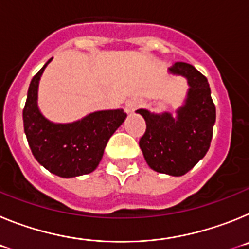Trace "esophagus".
Here are the masks:
<instances>
[{"mask_svg":"<svg viewBox=\"0 0 249 249\" xmlns=\"http://www.w3.org/2000/svg\"><path fill=\"white\" fill-rule=\"evenodd\" d=\"M138 106H140V102L136 100H131L127 102V106H126V111L127 112H133L136 108H137Z\"/></svg>","mask_w":249,"mask_h":249,"instance_id":"34e87169","label":"esophagus"}]
</instances>
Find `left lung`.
Listing matches in <instances>:
<instances>
[{
    "label": "left lung",
    "mask_w": 249,
    "mask_h": 249,
    "mask_svg": "<svg viewBox=\"0 0 249 249\" xmlns=\"http://www.w3.org/2000/svg\"><path fill=\"white\" fill-rule=\"evenodd\" d=\"M169 71L186 77L190 85L186 105L169 113L155 114L138 109L146 121V132L140 140L147 164L153 171L169 176H183L204 157L211 146L215 106L206 76L192 65L176 62Z\"/></svg>",
    "instance_id": "1"
}]
</instances>
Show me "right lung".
I'll return each instance as SVG.
<instances>
[{"label":"right lung","instance_id":"1","mask_svg":"<svg viewBox=\"0 0 249 249\" xmlns=\"http://www.w3.org/2000/svg\"><path fill=\"white\" fill-rule=\"evenodd\" d=\"M51 59L35 74L28 87L22 113L26 137L37 162L51 173L65 178L87 175L98 166L106 144L127 113L122 109L94 112L67 124L46 120L37 107V87Z\"/></svg>","mask_w":249,"mask_h":249}]
</instances>
